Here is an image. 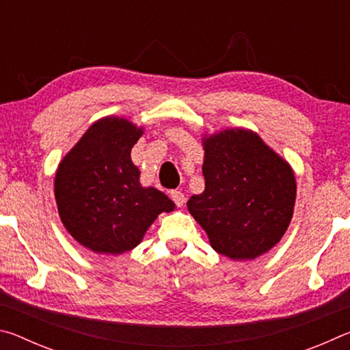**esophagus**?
<instances>
[{"instance_id":"esophagus-1","label":"esophagus","mask_w":350,"mask_h":350,"mask_svg":"<svg viewBox=\"0 0 350 350\" xmlns=\"http://www.w3.org/2000/svg\"><path fill=\"white\" fill-rule=\"evenodd\" d=\"M170 196L177 206H183V204H185V194H183L182 191H176L174 189V191L170 193Z\"/></svg>"}]
</instances>
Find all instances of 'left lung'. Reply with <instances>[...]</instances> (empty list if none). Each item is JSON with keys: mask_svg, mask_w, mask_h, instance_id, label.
Returning a JSON list of instances; mask_svg holds the SVG:
<instances>
[{"mask_svg": "<svg viewBox=\"0 0 350 350\" xmlns=\"http://www.w3.org/2000/svg\"><path fill=\"white\" fill-rule=\"evenodd\" d=\"M204 193L187 202L210 245L233 260L254 259L275 247L293 216V170L250 129L204 137Z\"/></svg>", "mask_w": 350, "mask_h": 350, "instance_id": "left-lung-1", "label": "left lung"}]
</instances>
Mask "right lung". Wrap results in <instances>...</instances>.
Wrapping results in <instances>:
<instances>
[{"instance_id":"1","label":"right lung","mask_w":350,"mask_h":350,"mask_svg":"<svg viewBox=\"0 0 350 350\" xmlns=\"http://www.w3.org/2000/svg\"><path fill=\"white\" fill-rule=\"evenodd\" d=\"M142 134L144 128L126 118L103 117L58 165V215L69 234L94 253L133 250L161 213L174 210L167 194L140 185L131 150Z\"/></svg>"}]
</instances>
